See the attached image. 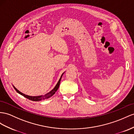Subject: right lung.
Masks as SVG:
<instances>
[{"instance_id":"add662e5","label":"right lung","mask_w":134,"mask_h":134,"mask_svg":"<svg viewBox=\"0 0 134 134\" xmlns=\"http://www.w3.org/2000/svg\"><path fill=\"white\" fill-rule=\"evenodd\" d=\"M63 74L62 75V76H61V77L60 78V79L59 80V81H58V83L56 85V86L54 87V88L53 89V90L52 91H51L48 93L44 94L43 96H30L26 95L25 94L21 93V92H20L19 90H17V89L14 86H13V88H15V90L16 91V92H18V93H19V94L23 96L24 97H26V98L29 99V100H32V101H41V100H44V99L49 98V97L52 96H53L55 94V92H57V91L58 90V89L59 88V85H60V80H61V78H62V76Z\"/></svg>"}]
</instances>
